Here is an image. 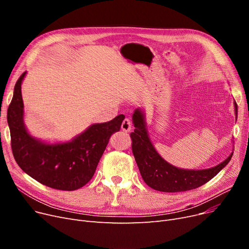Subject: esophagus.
<instances>
[{"mask_svg": "<svg viewBox=\"0 0 249 249\" xmlns=\"http://www.w3.org/2000/svg\"><path fill=\"white\" fill-rule=\"evenodd\" d=\"M121 129L125 132H129L130 130L132 129V122L129 119V118H125V119L123 120V122L121 124Z\"/></svg>", "mask_w": 249, "mask_h": 249, "instance_id": "obj_1", "label": "esophagus"}]
</instances>
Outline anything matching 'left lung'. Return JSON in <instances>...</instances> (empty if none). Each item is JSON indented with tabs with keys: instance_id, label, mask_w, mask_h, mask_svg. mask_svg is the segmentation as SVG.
Returning <instances> with one entry per match:
<instances>
[{
	"instance_id": "1",
	"label": "left lung",
	"mask_w": 249,
	"mask_h": 249,
	"mask_svg": "<svg viewBox=\"0 0 249 249\" xmlns=\"http://www.w3.org/2000/svg\"><path fill=\"white\" fill-rule=\"evenodd\" d=\"M234 105L235 114L237 115V104L234 103ZM132 119L135 127L134 132L130 134L132 152L143 180L153 190L176 193L197 189L212 179L230 161L233 155L231 153L226 160L212 168L201 171L178 168L162 160L154 149L148 138L144 116L141 110H135Z\"/></svg>"
}]
</instances>
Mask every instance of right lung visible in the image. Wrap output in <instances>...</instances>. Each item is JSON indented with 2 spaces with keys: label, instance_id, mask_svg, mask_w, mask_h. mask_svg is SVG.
Returning <instances> with one entry per match:
<instances>
[{
  "label": "right lung",
  "instance_id": "right-lung-1",
  "mask_svg": "<svg viewBox=\"0 0 249 249\" xmlns=\"http://www.w3.org/2000/svg\"><path fill=\"white\" fill-rule=\"evenodd\" d=\"M23 72L15 85L7 120L13 155L22 171L40 184L61 191H74L93 178L111 135L121 128L125 116L94 124L72 141L45 144L31 137L23 123L21 84Z\"/></svg>",
  "mask_w": 249,
  "mask_h": 249
}]
</instances>
